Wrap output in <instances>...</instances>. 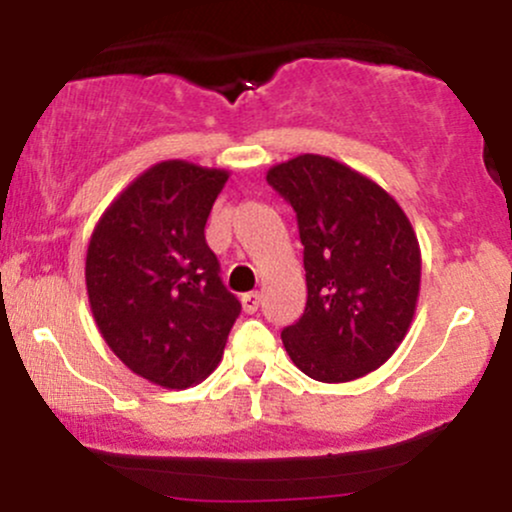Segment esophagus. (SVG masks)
Returning a JSON list of instances; mask_svg holds the SVG:
<instances>
[{"instance_id":"esophagus-1","label":"esophagus","mask_w":512,"mask_h":512,"mask_svg":"<svg viewBox=\"0 0 512 512\" xmlns=\"http://www.w3.org/2000/svg\"><path fill=\"white\" fill-rule=\"evenodd\" d=\"M240 301H243L245 313L252 315V313H257V308H260V293L250 291V293H245V296L240 298Z\"/></svg>"}]
</instances>
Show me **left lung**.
<instances>
[{"label": "left lung", "mask_w": 512, "mask_h": 512, "mask_svg": "<svg viewBox=\"0 0 512 512\" xmlns=\"http://www.w3.org/2000/svg\"><path fill=\"white\" fill-rule=\"evenodd\" d=\"M267 182L296 211L308 301L284 327L291 361L320 383L380 368L407 334L421 284V250L402 207L378 182L334 158L303 154Z\"/></svg>", "instance_id": "left-lung-1"}]
</instances>
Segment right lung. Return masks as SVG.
Wrapping results in <instances>:
<instances>
[{"mask_svg": "<svg viewBox=\"0 0 512 512\" xmlns=\"http://www.w3.org/2000/svg\"><path fill=\"white\" fill-rule=\"evenodd\" d=\"M226 180V170L156 163L105 209L88 243V303L105 344L168 390H185L219 366L240 315L204 238Z\"/></svg>", "mask_w": 512, "mask_h": 512, "instance_id": "right-lung-1", "label": "right lung"}]
</instances>
